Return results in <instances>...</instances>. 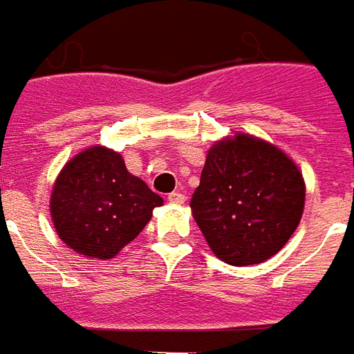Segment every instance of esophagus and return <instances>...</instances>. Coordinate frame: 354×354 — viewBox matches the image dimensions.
I'll return each mask as SVG.
<instances>
[{
    "instance_id": "esophagus-1",
    "label": "esophagus",
    "mask_w": 354,
    "mask_h": 354,
    "mask_svg": "<svg viewBox=\"0 0 354 354\" xmlns=\"http://www.w3.org/2000/svg\"><path fill=\"white\" fill-rule=\"evenodd\" d=\"M167 202H169V204L181 205L183 202H185V194H181V192H171V194L167 196Z\"/></svg>"
}]
</instances>
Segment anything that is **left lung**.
Wrapping results in <instances>:
<instances>
[{
	"instance_id": "left-lung-1",
	"label": "left lung",
	"mask_w": 354,
	"mask_h": 354,
	"mask_svg": "<svg viewBox=\"0 0 354 354\" xmlns=\"http://www.w3.org/2000/svg\"><path fill=\"white\" fill-rule=\"evenodd\" d=\"M305 207V181L292 158L248 133L207 150L192 217L221 261L245 267L277 255L292 238Z\"/></svg>"
}]
</instances>
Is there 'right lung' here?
Returning <instances> with one entry per match:
<instances>
[{"label":"right lung","instance_id":"1","mask_svg":"<svg viewBox=\"0 0 354 354\" xmlns=\"http://www.w3.org/2000/svg\"><path fill=\"white\" fill-rule=\"evenodd\" d=\"M164 200L127 171L124 158L95 145L77 152L57 175L49 209L55 230L70 250L112 259L139 236Z\"/></svg>","mask_w":354,"mask_h":354}]
</instances>
